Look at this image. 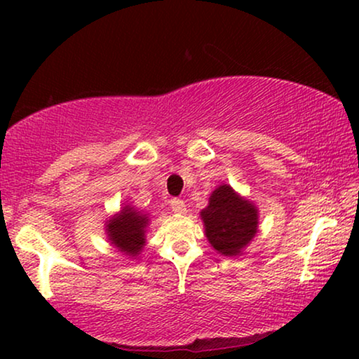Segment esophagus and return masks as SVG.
Masks as SVG:
<instances>
[{
	"mask_svg": "<svg viewBox=\"0 0 359 359\" xmlns=\"http://www.w3.org/2000/svg\"><path fill=\"white\" fill-rule=\"evenodd\" d=\"M170 205H171V210H173L175 214H184V212H186V204H184V201H181V199H171V201H170Z\"/></svg>",
	"mask_w": 359,
	"mask_h": 359,
	"instance_id": "1",
	"label": "esophagus"
}]
</instances>
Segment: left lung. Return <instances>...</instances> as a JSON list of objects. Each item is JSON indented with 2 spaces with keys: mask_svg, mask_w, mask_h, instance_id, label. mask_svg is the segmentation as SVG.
Instances as JSON below:
<instances>
[{
  "mask_svg": "<svg viewBox=\"0 0 359 359\" xmlns=\"http://www.w3.org/2000/svg\"><path fill=\"white\" fill-rule=\"evenodd\" d=\"M201 219L209 243L224 257H237L258 232L257 205L229 184H220L210 194L209 205L201 210Z\"/></svg>",
  "mask_w": 359,
  "mask_h": 359,
  "instance_id": "left-lung-1",
  "label": "left lung"
}]
</instances>
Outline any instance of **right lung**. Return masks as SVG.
Masks as SVG:
<instances>
[{"label":"right lung","instance_id":"right-lung-1","mask_svg":"<svg viewBox=\"0 0 359 359\" xmlns=\"http://www.w3.org/2000/svg\"><path fill=\"white\" fill-rule=\"evenodd\" d=\"M149 217L130 205H124L119 214L112 215L106 224L107 238L117 252L127 257H137L144 250L145 229Z\"/></svg>","mask_w":359,"mask_h":359}]
</instances>
